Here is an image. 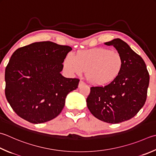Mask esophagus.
I'll list each match as a JSON object with an SVG mask.
<instances>
[{
  "label": "esophagus",
  "mask_w": 156,
  "mask_h": 156,
  "mask_svg": "<svg viewBox=\"0 0 156 156\" xmlns=\"http://www.w3.org/2000/svg\"><path fill=\"white\" fill-rule=\"evenodd\" d=\"M85 84V82L83 81V80H80V82H79V84H78V87H82V85H84Z\"/></svg>",
  "instance_id": "1"
}]
</instances>
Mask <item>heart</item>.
I'll return each mask as SVG.
<instances>
[{"instance_id":"1","label":"heart","mask_w":156,"mask_h":156,"mask_svg":"<svg viewBox=\"0 0 156 156\" xmlns=\"http://www.w3.org/2000/svg\"><path fill=\"white\" fill-rule=\"evenodd\" d=\"M68 72L80 74L87 71V77L95 84H105L114 80L120 74L122 59L118 52L105 48H93L77 54L69 55L64 61Z\"/></svg>"}]
</instances>
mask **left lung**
Instances as JSON below:
<instances>
[{
  "mask_svg": "<svg viewBox=\"0 0 156 156\" xmlns=\"http://www.w3.org/2000/svg\"><path fill=\"white\" fill-rule=\"evenodd\" d=\"M122 59L120 74L105 86H93L87 99L91 114L99 120L118 124L133 118L147 99L149 74L142 57L120 38L105 43Z\"/></svg>",
  "mask_w": 156,
  "mask_h": 156,
  "instance_id": "1",
  "label": "left lung"
}]
</instances>
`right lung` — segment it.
<instances>
[{
    "label": "right lung",
    "mask_w": 156,
    "mask_h": 156,
    "mask_svg": "<svg viewBox=\"0 0 156 156\" xmlns=\"http://www.w3.org/2000/svg\"><path fill=\"white\" fill-rule=\"evenodd\" d=\"M72 47L51 41L17 48L5 69V96L12 109L30 123L56 118L68 94L78 88V78L61 74Z\"/></svg>",
    "instance_id": "1"
}]
</instances>
